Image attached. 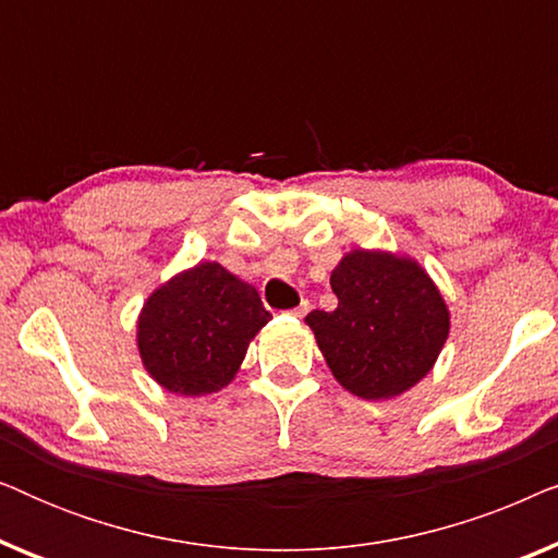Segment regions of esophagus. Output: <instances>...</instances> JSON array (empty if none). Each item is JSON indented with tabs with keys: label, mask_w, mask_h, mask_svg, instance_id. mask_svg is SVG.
<instances>
[{
	"label": "esophagus",
	"mask_w": 558,
	"mask_h": 558,
	"mask_svg": "<svg viewBox=\"0 0 558 558\" xmlns=\"http://www.w3.org/2000/svg\"><path fill=\"white\" fill-rule=\"evenodd\" d=\"M307 312H310V302H302L300 304V307H294V310H289V315H292V317H304V315H307Z\"/></svg>",
	"instance_id": "1"
}]
</instances>
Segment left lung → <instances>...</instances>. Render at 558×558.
I'll return each mask as SVG.
<instances>
[{
  "label": "left lung",
  "instance_id": "obj_1",
  "mask_svg": "<svg viewBox=\"0 0 558 558\" xmlns=\"http://www.w3.org/2000/svg\"><path fill=\"white\" fill-rule=\"evenodd\" d=\"M332 312L304 317L338 384L357 399L407 393L434 368L449 338V307L416 258L353 248L332 269Z\"/></svg>",
  "mask_w": 558,
  "mask_h": 558
}]
</instances>
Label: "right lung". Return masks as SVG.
I'll list each match as a JSON object with an SVG mask.
<instances>
[{"label": "right lung", "instance_id": "obj_1", "mask_svg": "<svg viewBox=\"0 0 558 558\" xmlns=\"http://www.w3.org/2000/svg\"><path fill=\"white\" fill-rule=\"evenodd\" d=\"M269 319L254 287L218 262H201L147 296L136 319V348L144 371L165 391L216 393L235 378Z\"/></svg>", "mask_w": 558, "mask_h": 558}]
</instances>
